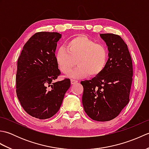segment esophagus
<instances>
[{
  "mask_svg": "<svg viewBox=\"0 0 149 149\" xmlns=\"http://www.w3.org/2000/svg\"><path fill=\"white\" fill-rule=\"evenodd\" d=\"M77 81H76V80H74V79H71V84H75V83H77Z\"/></svg>",
  "mask_w": 149,
  "mask_h": 149,
  "instance_id": "esophagus-1",
  "label": "esophagus"
}]
</instances>
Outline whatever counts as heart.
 <instances>
[{
  "mask_svg": "<svg viewBox=\"0 0 149 149\" xmlns=\"http://www.w3.org/2000/svg\"><path fill=\"white\" fill-rule=\"evenodd\" d=\"M66 48L56 51L55 58L63 73L68 74L77 63V66L69 74L74 78H83L89 75L95 77L105 68L109 59V50L102 43L84 35L75 36L66 43Z\"/></svg>",
  "mask_w": 149,
  "mask_h": 149,
  "instance_id": "obj_1",
  "label": "heart"
}]
</instances>
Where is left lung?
Returning a JSON list of instances; mask_svg holds the SVG:
<instances>
[{"label": "left lung", "instance_id": "1", "mask_svg": "<svg viewBox=\"0 0 149 149\" xmlns=\"http://www.w3.org/2000/svg\"><path fill=\"white\" fill-rule=\"evenodd\" d=\"M100 36L108 47L109 59L99 75L81 82L82 102L90 118L106 122L118 116L129 103L133 68L127 45L121 37L111 33Z\"/></svg>", "mask_w": 149, "mask_h": 149}]
</instances>
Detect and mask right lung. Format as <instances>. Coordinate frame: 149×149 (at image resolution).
<instances>
[{
    "mask_svg": "<svg viewBox=\"0 0 149 149\" xmlns=\"http://www.w3.org/2000/svg\"><path fill=\"white\" fill-rule=\"evenodd\" d=\"M58 33L38 32L25 44L17 61L16 92L27 113L41 120L51 118L61 106L70 79L54 83L61 72L55 58Z\"/></svg>",
    "mask_w": 149,
    "mask_h": 149,
    "instance_id": "obj_1",
    "label": "right lung"
}]
</instances>
